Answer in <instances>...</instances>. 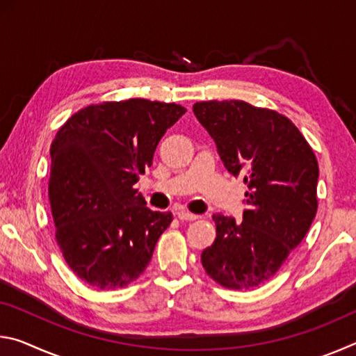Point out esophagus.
Returning a JSON list of instances; mask_svg holds the SVG:
<instances>
[{"mask_svg": "<svg viewBox=\"0 0 356 356\" xmlns=\"http://www.w3.org/2000/svg\"><path fill=\"white\" fill-rule=\"evenodd\" d=\"M176 215H177V218L182 220V221H193V220L197 218V215L190 213V212H185V210H180V212H176Z\"/></svg>", "mask_w": 356, "mask_h": 356, "instance_id": "obj_1", "label": "esophagus"}]
</instances>
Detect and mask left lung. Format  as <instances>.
<instances>
[{
	"label": "left lung",
	"mask_w": 356,
	"mask_h": 356,
	"mask_svg": "<svg viewBox=\"0 0 356 356\" xmlns=\"http://www.w3.org/2000/svg\"><path fill=\"white\" fill-rule=\"evenodd\" d=\"M193 113L213 138L232 176H243V221L213 215L216 238L202 251L210 278L227 289L267 282L297 248L317 212L318 165L308 141L286 116L243 100H210Z\"/></svg>",
	"instance_id": "left-lung-1"
}]
</instances>
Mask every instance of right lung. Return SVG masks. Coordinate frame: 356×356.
Instances as JSON below:
<instances>
[{
	"label": "right lung",
	"mask_w": 356,
	"mask_h": 356,
	"mask_svg": "<svg viewBox=\"0 0 356 356\" xmlns=\"http://www.w3.org/2000/svg\"><path fill=\"white\" fill-rule=\"evenodd\" d=\"M185 111L146 99L104 102L83 108L58 130L48 197L56 242L86 284L125 287L149 265L172 213L147 209L134 185Z\"/></svg>",
	"instance_id": "obj_1"
}]
</instances>
